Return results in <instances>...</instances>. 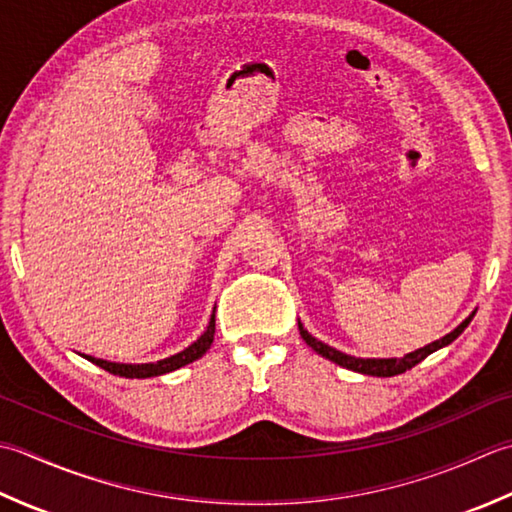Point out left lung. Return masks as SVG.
I'll use <instances>...</instances> for the list:
<instances>
[{
    "mask_svg": "<svg viewBox=\"0 0 512 512\" xmlns=\"http://www.w3.org/2000/svg\"><path fill=\"white\" fill-rule=\"evenodd\" d=\"M473 316H475V311L462 322L460 327H455L451 333H446L444 338L426 344V347L417 349V351L406 353L404 358H353V356H347V353L329 347V344H325V342L316 340L305 327H302V322H298V329H300L302 340H305L316 353H320L322 358L336 362L344 369L358 371V373H364V375H375V378H391V375H398V373H404L406 369H413L417 362H422L426 356H431L433 351L446 347V344H451L468 327V322L473 320Z\"/></svg>",
    "mask_w": 512,
    "mask_h": 512,
    "instance_id": "8db88e82",
    "label": "left lung"
}]
</instances>
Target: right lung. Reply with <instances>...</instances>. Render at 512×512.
Returning <instances> with one entry per match:
<instances>
[{
    "instance_id": "1",
    "label": "right lung",
    "mask_w": 512,
    "mask_h": 512,
    "mask_svg": "<svg viewBox=\"0 0 512 512\" xmlns=\"http://www.w3.org/2000/svg\"><path fill=\"white\" fill-rule=\"evenodd\" d=\"M214 329H216V320H214V314H212L210 325H207V329L203 331L201 338H198L196 342H192L190 347L183 349L181 353H176V356H170V358L159 360V362L119 364V362H108V360L92 358V356H83V358L90 360L92 364H97V367H101V369H106L108 373L121 375V378H156V375L176 371V369L185 367V364H190V362L201 358L203 353L212 347V342H214Z\"/></svg>"
}]
</instances>
